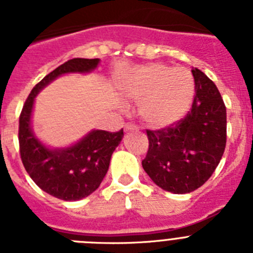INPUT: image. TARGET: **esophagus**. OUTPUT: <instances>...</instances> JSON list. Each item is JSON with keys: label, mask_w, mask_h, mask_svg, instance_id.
Returning <instances> with one entry per match:
<instances>
[{"label": "esophagus", "mask_w": 253, "mask_h": 253, "mask_svg": "<svg viewBox=\"0 0 253 253\" xmlns=\"http://www.w3.org/2000/svg\"><path fill=\"white\" fill-rule=\"evenodd\" d=\"M125 131H134V130H138V128L135 126L134 124H126L125 125Z\"/></svg>", "instance_id": "1"}]
</instances>
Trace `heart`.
I'll return each mask as SVG.
<instances>
[{"mask_svg": "<svg viewBox=\"0 0 253 253\" xmlns=\"http://www.w3.org/2000/svg\"><path fill=\"white\" fill-rule=\"evenodd\" d=\"M125 99L142 101L140 118L148 126L162 129L176 124L189 113L195 82L189 71L152 63L134 71L122 84Z\"/></svg>", "mask_w": 253, "mask_h": 253, "instance_id": "b5f03b06", "label": "heart"}]
</instances>
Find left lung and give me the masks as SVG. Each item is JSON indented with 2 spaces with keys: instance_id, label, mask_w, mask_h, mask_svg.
<instances>
[{
  "instance_id": "left-lung-1",
  "label": "left lung",
  "mask_w": 253,
  "mask_h": 253,
  "mask_svg": "<svg viewBox=\"0 0 253 253\" xmlns=\"http://www.w3.org/2000/svg\"><path fill=\"white\" fill-rule=\"evenodd\" d=\"M195 97L191 111L175 125L147 130L149 148L142 166L161 189L187 194L213 175L227 142V111L214 82L193 68Z\"/></svg>"
}]
</instances>
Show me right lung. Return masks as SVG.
Listing matches in <instances>:
<instances>
[{"instance_id":"add662e5","label":"right lung","mask_w":253,"mask_h":253,"mask_svg":"<svg viewBox=\"0 0 253 253\" xmlns=\"http://www.w3.org/2000/svg\"><path fill=\"white\" fill-rule=\"evenodd\" d=\"M99 58H73L45 77L31 90L22 107L19 123L21 161L26 172L40 189L54 198L76 202L91 195L104 180L111 156L124 133L93 129L82 139L62 148L44 144L33 130V110L38 93L58 77L69 73L86 75L97 68Z\"/></svg>"}]
</instances>
